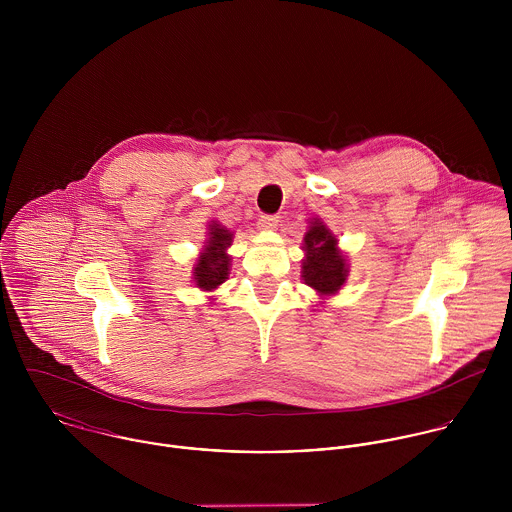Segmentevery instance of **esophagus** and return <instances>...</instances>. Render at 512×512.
Instances as JSON below:
<instances>
[{"mask_svg":"<svg viewBox=\"0 0 512 512\" xmlns=\"http://www.w3.org/2000/svg\"><path fill=\"white\" fill-rule=\"evenodd\" d=\"M278 222H280V219H278L276 215H262V217L258 219V226H260L262 230H274V228L278 226Z\"/></svg>","mask_w":512,"mask_h":512,"instance_id":"obj_1","label":"esophagus"}]
</instances>
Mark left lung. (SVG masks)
I'll return each instance as SVG.
<instances>
[{
    "label": "left lung",
    "mask_w": 512,
    "mask_h": 512,
    "mask_svg": "<svg viewBox=\"0 0 512 512\" xmlns=\"http://www.w3.org/2000/svg\"><path fill=\"white\" fill-rule=\"evenodd\" d=\"M305 260H303V282L321 295L341 290L347 280V264L343 254L337 250V238L321 222H311V228L303 236Z\"/></svg>",
    "instance_id": "obj_1"
}]
</instances>
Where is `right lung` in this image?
Returning a JSON list of instances; mask_svg holds the SVG:
<instances>
[{
	"mask_svg": "<svg viewBox=\"0 0 512 512\" xmlns=\"http://www.w3.org/2000/svg\"><path fill=\"white\" fill-rule=\"evenodd\" d=\"M209 240L205 246V252L199 256L197 268H195V282L201 290H215L222 282L228 280V254L224 252L230 246L232 234L224 230V226H211Z\"/></svg>",
	"mask_w": 512,
	"mask_h": 512,
	"instance_id": "obj_1",
	"label": "right lung"
}]
</instances>
